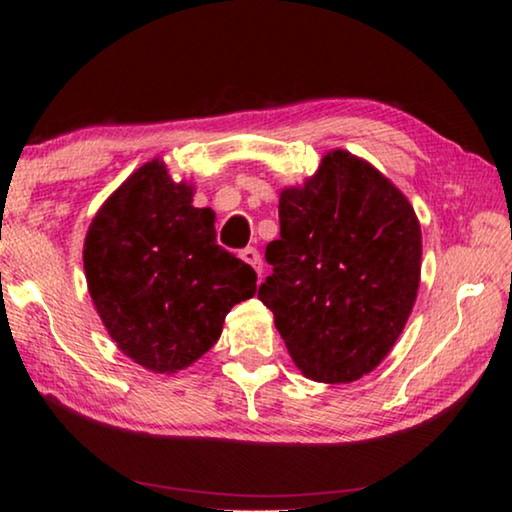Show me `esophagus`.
I'll return each instance as SVG.
<instances>
[{
  "label": "esophagus",
  "mask_w": 512,
  "mask_h": 512,
  "mask_svg": "<svg viewBox=\"0 0 512 512\" xmlns=\"http://www.w3.org/2000/svg\"><path fill=\"white\" fill-rule=\"evenodd\" d=\"M241 259H244L246 264L253 266L259 275H262V255H259V250H257V248L248 246V248L241 250Z\"/></svg>",
  "instance_id": "esophagus-1"
}]
</instances>
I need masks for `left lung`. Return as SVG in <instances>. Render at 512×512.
Segmentation results:
<instances>
[{"label": "left lung", "mask_w": 512, "mask_h": 512, "mask_svg": "<svg viewBox=\"0 0 512 512\" xmlns=\"http://www.w3.org/2000/svg\"><path fill=\"white\" fill-rule=\"evenodd\" d=\"M277 212L273 273L257 296L302 375L357 381L388 357L418 298L413 205L370 162L334 149L305 183L282 189Z\"/></svg>", "instance_id": "1"}]
</instances>
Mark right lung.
Wrapping results in <instances>:
<instances>
[{"instance_id":"obj_1","label":"right lung","mask_w":512,"mask_h":512,"mask_svg":"<svg viewBox=\"0 0 512 512\" xmlns=\"http://www.w3.org/2000/svg\"><path fill=\"white\" fill-rule=\"evenodd\" d=\"M192 201L194 185L155 158L108 196L85 235L92 305L117 348L151 372L192 366L257 291L253 268L216 244L214 212Z\"/></svg>"}]
</instances>
